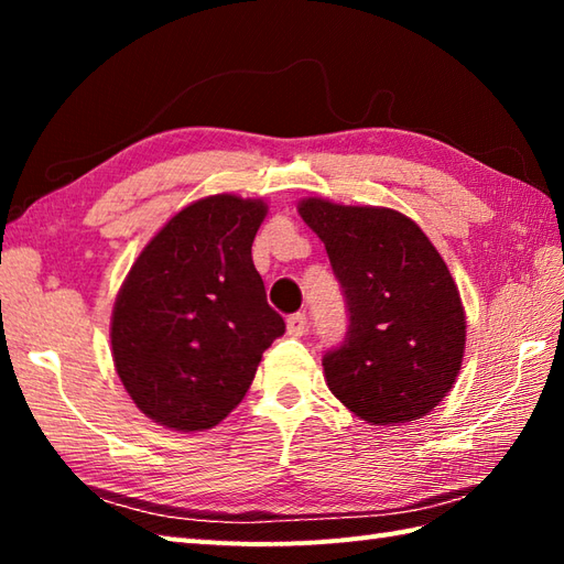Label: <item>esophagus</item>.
Segmentation results:
<instances>
[{"label": "esophagus", "instance_id": "esophagus-1", "mask_svg": "<svg viewBox=\"0 0 564 564\" xmlns=\"http://www.w3.org/2000/svg\"><path fill=\"white\" fill-rule=\"evenodd\" d=\"M285 329H289L291 337H303L307 332V317L305 313H295L289 319H285Z\"/></svg>", "mask_w": 564, "mask_h": 564}]
</instances>
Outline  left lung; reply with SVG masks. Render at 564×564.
Segmentation results:
<instances>
[{"label":"left lung","instance_id":"8db88e82","mask_svg":"<svg viewBox=\"0 0 564 564\" xmlns=\"http://www.w3.org/2000/svg\"><path fill=\"white\" fill-rule=\"evenodd\" d=\"M297 213L325 242L349 310L344 344L322 358L332 394L376 426L422 419L455 386L465 351L446 261L392 208L303 198Z\"/></svg>","mask_w":564,"mask_h":564}]
</instances>
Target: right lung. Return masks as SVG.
I'll return each mask as SVG.
<instances>
[{
  "label": "right lung",
  "mask_w": 564,
  "mask_h": 564,
  "mask_svg": "<svg viewBox=\"0 0 564 564\" xmlns=\"http://www.w3.org/2000/svg\"><path fill=\"white\" fill-rule=\"evenodd\" d=\"M267 210L261 198H200L130 267L111 315V354L152 422L174 431L220 424L242 402L261 354L285 332L251 261Z\"/></svg>",
  "instance_id": "obj_1"
}]
</instances>
